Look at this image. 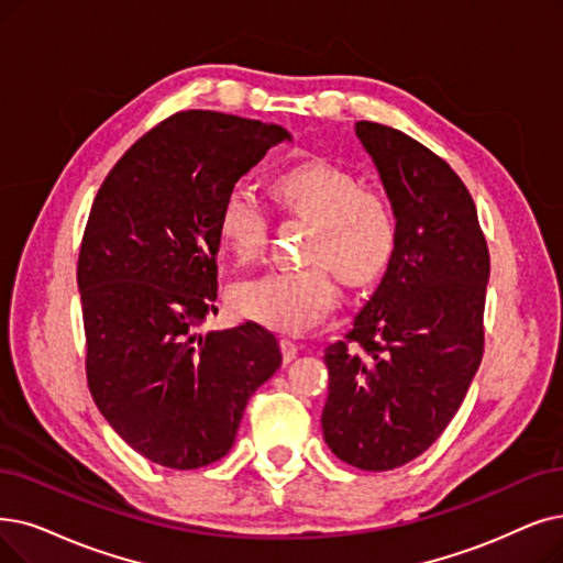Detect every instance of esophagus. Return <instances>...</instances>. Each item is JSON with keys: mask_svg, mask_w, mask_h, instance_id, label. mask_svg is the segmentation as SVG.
I'll use <instances>...</instances> for the list:
<instances>
[{"mask_svg": "<svg viewBox=\"0 0 563 563\" xmlns=\"http://www.w3.org/2000/svg\"><path fill=\"white\" fill-rule=\"evenodd\" d=\"M279 346H282V355H284L286 363H290V360H294V357L298 355V344L290 342L288 336H284V340L279 342Z\"/></svg>", "mask_w": 563, "mask_h": 563, "instance_id": "1", "label": "esophagus"}]
</instances>
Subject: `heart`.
Masks as SVG:
<instances>
[{
	"label": "heart",
	"mask_w": 563,
	"mask_h": 563,
	"mask_svg": "<svg viewBox=\"0 0 563 563\" xmlns=\"http://www.w3.org/2000/svg\"><path fill=\"white\" fill-rule=\"evenodd\" d=\"M279 206L311 221L302 267H277L242 282L235 307L246 319L282 332H305L336 302V275L353 286L374 284L393 263L399 223L386 191L360 185L349 168L325 159H307L279 170L273 183ZM269 212L244 185L223 196L217 235L240 263L265 250Z\"/></svg>",
	"instance_id": "1"
}]
</instances>
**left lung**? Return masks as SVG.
Wrapping results in <instances>:
<instances>
[{
	"label": "left lung",
	"mask_w": 563,
	"mask_h": 563,
	"mask_svg": "<svg viewBox=\"0 0 563 563\" xmlns=\"http://www.w3.org/2000/svg\"><path fill=\"white\" fill-rule=\"evenodd\" d=\"M399 240L353 328L325 346L330 451L363 471L422 455L453 420L483 360L487 242L457 173L407 133L357 122Z\"/></svg>",
	"instance_id": "1"
}]
</instances>
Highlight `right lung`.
<instances>
[{"instance_id": "right-lung-1", "label": "right lung", "mask_w": 563, "mask_h": 563, "mask_svg": "<svg viewBox=\"0 0 563 563\" xmlns=\"http://www.w3.org/2000/svg\"><path fill=\"white\" fill-rule=\"evenodd\" d=\"M288 139L258 120L175 112L124 152L89 210L78 256L87 386L150 462L185 471L221 460L246 401L282 365L258 323L194 328L217 309L221 200Z\"/></svg>"}]
</instances>
